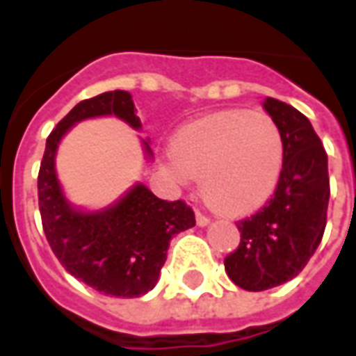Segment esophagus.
<instances>
[{
  "instance_id": "esophagus-1",
  "label": "esophagus",
  "mask_w": 356,
  "mask_h": 356,
  "mask_svg": "<svg viewBox=\"0 0 356 356\" xmlns=\"http://www.w3.org/2000/svg\"><path fill=\"white\" fill-rule=\"evenodd\" d=\"M195 220H197V225H199V227H207V225L210 224V218L204 216V214H201V212H197Z\"/></svg>"
}]
</instances>
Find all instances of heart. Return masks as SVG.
<instances>
[{
  "label": "heart",
  "instance_id": "b5f03b06",
  "mask_svg": "<svg viewBox=\"0 0 356 356\" xmlns=\"http://www.w3.org/2000/svg\"><path fill=\"white\" fill-rule=\"evenodd\" d=\"M284 167L281 129L267 113L227 110L176 134L167 168L180 181L201 180L204 201L243 216L271 199Z\"/></svg>",
  "mask_w": 356,
  "mask_h": 356
}]
</instances>
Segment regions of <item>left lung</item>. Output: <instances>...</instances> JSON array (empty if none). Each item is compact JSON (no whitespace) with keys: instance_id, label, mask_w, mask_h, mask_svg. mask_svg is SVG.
<instances>
[{"instance_id":"left-lung-1","label":"left lung","mask_w":356,"mask_h":356,"mask_svg":"<svg viewBox=\"0 0 356 356\" xmlns=\"http://www.w3.org/2000/svg\"><path fill=\"white\" fill-rule=\"evenodd\" d=\"M264 110L281 129L284 167L266 207L237 224L241 243L224 261L227 277L250 292L302 271L321 245L330 199L328 157L309 119L275 98L264 100Z\"/></svg>"}]
</instances>
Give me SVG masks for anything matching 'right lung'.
<instances>
[{
  "instance_id": "1",
  "label": "right lung",
  "mask_w": 356,
  "mask_h": 356,
  "mask_svg": "<svg viewBox=\"0 0 356 356\" xmlns=\"http://www.w3.org/2000/svg\"><path fill=\"white\" fill-rule=\"evenodd\" d=\"M127 90H110L83 100L56 124L45 144L38 176L43 232L64 269L98 292L118 298L147 294L159 281L170 238L195 225V214L184 201H163L136 181L118 201L98 210L75 207L64 195L56 175V152L62 138L85 119H118L142 129ZM147 161H153L149 138H142Z\"/></svg>"
}]
</instances>
